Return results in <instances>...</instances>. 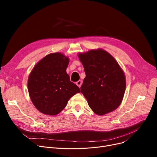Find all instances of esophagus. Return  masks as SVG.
Returning a JSON list of instances; mask_svg holds the SVG:
<instances>
[{
  "label": "esophagus",
  "mask_w": 157,
  "mask_h": 157,
  "mask_svg": "<svg viewBox=\"0 0 157 157\" xmlns=\"http://www.w3.org/2000/svg\"><path fill=\"white\" fill-rule=\"evenodd\" d=\"M76 85H77L80 88V87H81V85H82V81L79 80V81H77V82H76Z\"/></svg>",
  "instance_id": "obj_1"
}]
</instances>
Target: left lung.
Listing matches in <instances>:
<instances>
[{"mask_svg": "<svg viewBox=\"0 0 157 157\" xmlns=\"http://www.w3.org/2000/svg\"><path fill=\"white\" fill-rule=\"evenodd\" d=\"M86 77L81 92L88 105L97 115L117 109L126 88V79L117 61L102 49H91L78 54Z\"/></svg>", "mask_w": 157, "mask_h": 157, "instance_id": "1", "label": "left lung"}]
</instances>
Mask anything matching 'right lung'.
<instances>
[{
    "label": "right lung",
    "instance_id": "obj_1",
    "mask_svg": "<svg viewBox=\"0 0 157 157\" xmlns=\"http://www.w3.org/2000/svg\"><path fill=\"white\" fill-rule=\"evenodd\" d=\"M69 62V58L61 53H50L38 62L30 73L29 96L40 113L58 114L73 95L81 92L66 72Z\"/></svg>",
    "mask_w": 157,
    "mask_h": 157
}]
</instances>
